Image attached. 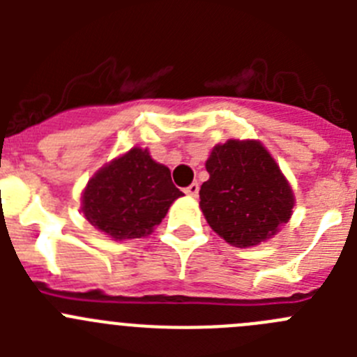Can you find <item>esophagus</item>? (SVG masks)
I'll list each match as a JSON object with an SVG mask.
<instances>
[{
    "mask_svg": "<svg viewBox=\"0 0 357 357\" xmlns=\"http://www.w3.org/2000/svg\"><path fill=\"white\" fill-rule=\"evenodd\" d=\"M198 189H200V188H198L197 182H193V184H189L188 188L184 189V193L188 195V197H197V195H198Z\"/></svg>",
    "mask_w": 357,
    "mask_h": 357,
    "instance_id": "obj_1",
    "label": "esophagus"
}]
</instances>
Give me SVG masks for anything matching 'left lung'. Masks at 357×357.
I'll return each instance as SVG.
<instances>
[{
  "label": "left lung",
  "mask_w": 357,
  "mask_h": 357,
  "mask_svg": "<svg viewBox=\"0 0 357 357\" xmlns=\"http://www.w3.org/2000/svg\"><path fill=\"white\" fill-rule=\"evenodd\" d=\"M209 181L200 188V209L229 245L255 247L291 218L295 197L270 151L259 141L229 139L211 150Z\"/></svg>",
  "instance_id": "1"
}]
</instances>
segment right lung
Masks as SVG:
<instances>
[{
  "instance_id": "obj_1",
  "label": "right lung",
  "mask_w": 357,
  "mask_h": 357,
  "mask_svg": "<svg viewBox=\"0 0 357 357\" xmlns=\"http://www.w3.org/2000/svg\"><path fill=\"white\" fill-rule=\"evenodd\" d=\"M181 197L169 169L148 150L132 148L94 173L82 193V213L94 229L123 241L151 234Z\"/></svg>"
}]
</instances>
